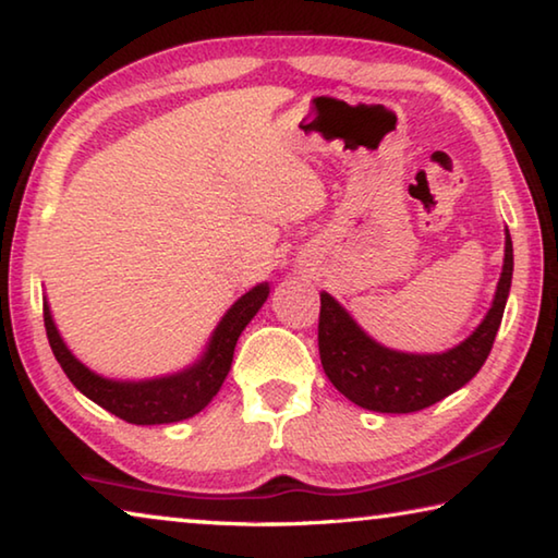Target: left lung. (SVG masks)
Instances as JSON below:
<instances>
[{"label":"left lung","mask_w":558,"mask_h":558,"mask_svg":"<svg viewBox=\"0 0 558 558\" xmlns=\"http://www.w3.org/2000/svg\"><path fill=\"white\" fill-rule=\"evenodd\" d=\"M512 270V239L507 231L505 266L493 307L465 342L442 354H405L381 347L332 295L319 292L317 344L327 379L352 403L379 413H413L442 401L483 369L502 323Z\"/></svg>","instance_id":"1"}]
</instances>
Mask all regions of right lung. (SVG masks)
Returning <instances> with one entry per match:
<instances>
[{"label":"right lung","instance_id":"obj_1","mask_svg":"<svg viewBox=\"0 0 558 558\" xmlns=\"http://www.w3.org/2000/svg\"><path fill=\"white\" fill-rule=\"evenodd\" d=\"M268 282H260V286L235 300L229 313L223 315L219 327L214 329L204 356L194 366L172 376H159V379L147 381L102 379L96 372H90L86 364H81L69 352V347L63 344L46 302L44 327L56 362L61 364V369L69 376L75 389L83 396H88L90 401L102 405L106 411L116 413L122 421L135 423V426H157V423L192 418L204 405H209L214 396L219 393L226 374L231 369L235 342H239L241 332L251 323L253 315L263 307V302L268 300Z\"/></svg>","mask_w":558,"mask_h":558}]
</instances>
